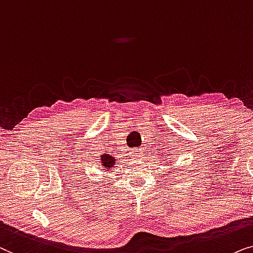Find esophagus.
Here are the masks:
<instances>
[{
  "label": "esophagus",
  "instance_id": "34e87169",
  "mask_svg": "<svg viewBox=\"0 0 253 253\" xmlns=\"http://www.w3.org/2000/svg\"><path fill=\"white\" fill-rule=\"evenodd\" d=\"M141 153H142V151L140 149H133L130 151V156H132L133 160H141V155H142Z\"/></svg>",
  "mask_w": 253,
  "mask_h": 253
}]
</instances>
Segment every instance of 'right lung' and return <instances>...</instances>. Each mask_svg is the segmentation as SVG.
<instances>
[{"mask_svg":"<svg viewBox=\"0 0 253 253\" xmlns=\"http://www.w3.org/2000/svg\"><path fill=\"white\" fill-rule=\"evenodd\" d=\"M100 158H102L100 164H102L104 170H106V171L109 169H112V168L114 167V164H116V160H114V158L109 154L100 155Z\"/></svg>","mask_w":253,"mask_h":253,"instance_id":"add662e5","label":"right lung"}]
</instances>
